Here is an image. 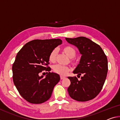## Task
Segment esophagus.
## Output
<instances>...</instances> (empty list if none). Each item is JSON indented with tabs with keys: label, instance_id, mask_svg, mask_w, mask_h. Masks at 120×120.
I'll return each mask as SVG.
<instances>
[{
	"label": "esophagus",
	"instance_id": "esophagus-1",
	"mask_svg": "<svg viewBox=\"0 0 120 120\" xmlns=\"http://www.w3.org/2000/svg\"><path fill=\"white\" fill-rule=\"evenodd\" d=\"M60 79H63L64 78H65V77L64 76H63V75H60Z\"/></svg>",
	"mask_w": 120,
	"mask_h": 120
}]
</instances>
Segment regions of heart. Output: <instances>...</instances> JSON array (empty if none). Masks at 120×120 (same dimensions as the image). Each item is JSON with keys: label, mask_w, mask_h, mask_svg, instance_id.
<instances>
[{"label": "heart", "mask_w": 120, "mask_h": 120, "mask_svg": "<svg viewBox=\"0 0 120 120\" xmlns=\"http://www.w3.org/2000/svg\"><path fill=\"white\" fill-rule=\"evenodd\" d=\"M62 50L70 58V62L71 63L74 64L75 63V57L77 55V51L75 48L71 45H66L65 46ZM57 54V50L56 49L52 50L49 54V61L52 63L55 62L56 59ZM53 70H54L55 73H57V74L64 75L67 74L68 72L70 70V69L68 66L57 64V65L54 66Z\"/></svg>", "instance_id": "b5f03b06"}]
</instances>
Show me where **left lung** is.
Instances as JSON below:
<instances>
[{
  "label": "left lung",
  "instance_id": "obj_1",
  "mask_svg": "<svg viewBox=\"0 0 120 120\" xmlns=\"http://www.w3.org/2000/svg\"><path fill=\"white\" fill-rule=\"evenodd\" d=\"M68 42L78 48L82 55L80 63L73 72L78 76L68 77L71 84L68 88L71 98L78 101H87L96 97L106 80L108 60L100 46L85 37L65 38Z\"/></svg>",
  "mask_w": 120,
  "mask_h": 120
}]
</instances>
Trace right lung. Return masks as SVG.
<instances>
[{"mask_svg": "<svg viewBox=\"0 0 120 120\" xmlns=\"http://www.w3.org/2000/svg\"><path fill=\"white\" fill-rule=\"evenodd\" d=\"M62 43L59 38L34 40L27 43L18 52L12 66L13 80L20 94L28 102L42 104L51 97L60 77L50 72L49 56ZM43 71L47 72L45 78L39 75Z\"/></svg>", "mask_w": 120, "mask_h": 120, "instance_id": "obj_1", "label": "right lung"}]
</instances>
